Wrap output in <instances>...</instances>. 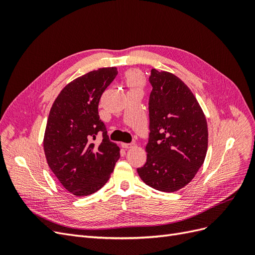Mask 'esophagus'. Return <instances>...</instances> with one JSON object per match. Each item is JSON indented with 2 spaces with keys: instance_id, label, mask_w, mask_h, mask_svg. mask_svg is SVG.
Returning a JSON list of instances; mask_svg holds the SVG:
<instances>
[{
  "instance_id": "esophagus-1",
  "label": "esophagus",
  "mask_w": 255,
  "mask_h": 255,
  "mask_svg": "<svg viewBox=\"0 0 255 255\" xmlns=\"http://www.w3.org/2000/svg\"><path fill=\"white\" fill-rule=\"evenodd\" d=\"M121 145H122V148H125V149H130V148H134L136 144H135V142H130V143H121Z\"/></svg>"
}]
</instances>
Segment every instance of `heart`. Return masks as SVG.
Returning <instances> with one entry per match:
<instances>
[{
	"label": "heart",
	"mask_w": 255,
	"mask_h": 255,
	"mask_svg": "<svg viewBox=\"0 0 255 255\" xmlns=\"http://www.w3.org/2000/svg\"><path fill=\"white\" fill-rule=\"evenodd\" d=\"M126 81H127V84L132 89L139 88L143 83L142 75L137 71H129L126 76Z\"/></svg>",
	"instance_id": "b5f03b06"
}]
</instances>
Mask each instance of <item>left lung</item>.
Masks as SVG:
<instances>
[{"instance_id":"obj_1","label":"left lung","mask_w":255,"mask_h":255,"mask_svg":"<svg viewBox=\"0 0 255 255\" xmlns=\"http://www.w3.org/2000/svg\"><path fill=\"white\" fill-rule=\"evenodd\" d=\"M146 161L137 169L150 187L173 192L194 179L207 151V122L191 90L170 72L152 69Z\"/></svg>"}]
</instances>
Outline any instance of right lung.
I'll use <instances>...</instances> for the list:
<instances>
[{"instance_id": "obj_1", "label": "right lung", "mask_w": 255, "mask_h": 255, "mask_svg": "<svg viewBox=\"0 0 255 255\" xmlns=\"http://www.w3.org/2000/svg\"><path fill=\"white\" fill-rule=\"evenodd\" d=\"M118 74L100 68L75 79L54 101L45 128L43 149L53 173L78 197L94 194L109 181L120 149L111 141L98 107L101 96ZM104 139L96 145L97 133Z\"/></svg>"}]
</instances>
